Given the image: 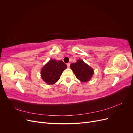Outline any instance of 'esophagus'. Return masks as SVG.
Listing matches in <instances>:
<instances>
[{"mask_svg":"<svg viewBox=\"0 0 133 133\" xmlns=\"http://www.w3.org/2000/svg\"><path fill=\"white\" fill-rule=\"evenodd\" d=\"M66 65H67V66H68V68H69V67H70V63H68V64H66Z\"/></svg>","mask_w":133,"mask_h":133,"instance_id":"esophagus-1","label":"esophagus"}]
</instances>
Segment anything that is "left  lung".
I'll list each match as a JSON object with an SVG mask.
<instances>
[{
  "label": "left lung",
  "instance_id": "left-lung-1",
  "mask_svg": "<svg viewBox=\"0 0 133 133\" xmlns=\"http://www.w3.org/2000/svg\"><path fill=\"white\" fill-rule=\"evenodd\" d=\"M70 68L76 77L82 82H89L94 74L93 69L82 59H78L76 63L71 64Z\"/></svg>",
  "mask_w": 133,
  "mask_h": 133
}]
</instances>
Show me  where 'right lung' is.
<instances>
[{"mask_svg":"<svg viewBox=\"0 0 133 133\" xmlns=\"http://www.w3.org/2000/svg\"><path fill=\"white\" fill-rule=\"evenodd\" d=\"M67 68V65L62 60H50L41 70L42 79L48 85H53L60 79L63 71Z\"/></svg>","mask_w":133,"mask_h":133,"instance_id":"add662e5","label":"right lung"}]
</instances>
